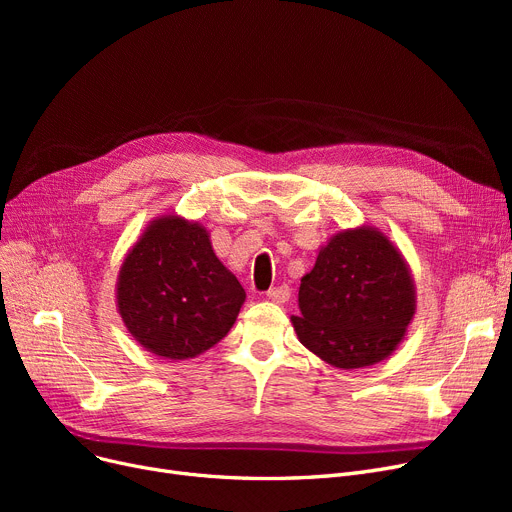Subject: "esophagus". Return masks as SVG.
<instances>
[{
    "label": "esophagus",
    "instance_id": "esophagus-1",
    "mask_svg": "<svg viewBox=\"0 0 512 512\" xmlns=\"http://www.w3.org/2000/svg\"><path fill=\"white\" fill-rule=\"evenodd\" d=\"M290 297V288L288 286H276L267 290V299L274 303H286Z\"/></svg>",
    "mask_w": 512,
    "mask_h": 512
}]
</instances>
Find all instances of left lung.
<instances>
[{
  "label": "left lung",
  "instance_id": "obj_1",
  "mask_svg": "<svg viewBox=\"0 0 512 512\" xmlns=\"http://www.w3.org/2000/svg\"><path fill=\"white\" fill-rule=\"evenodd\" d=\"M292 328L313 355L338 369L390 357L417 311L411 267L375 226L334 234L301 278Z\"/></svg>",
  "mask_w": 512,
  "mask_h": 512
}]
</instances>
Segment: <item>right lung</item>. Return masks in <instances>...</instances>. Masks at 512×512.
<instances>
[{
  "instance_id": "right-lung-1",
  "label": "right lung",
  "mask_w": 512,
  "mask_h": 512,
  "mask_svg": "<svg viewBox=\"0 0 512 512\" xmlns=\"http://www.w3.org/2000/svg\"><path fill=\"white\" fill-rule=\"evenodd\" d=\"M247 294L213 253L203 224L166 213L128 249L116 282V307L145 351L170 361L195 359L234 326Z\"/></svg>"
}]
</instances>
